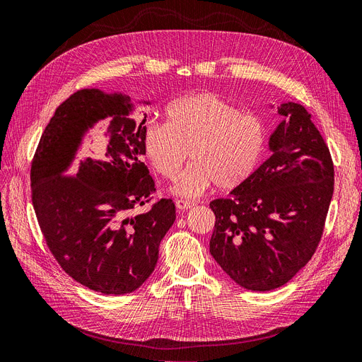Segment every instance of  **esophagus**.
Instances as JSON below:
<instances>
[{
    "mask_svg": "<svg viewBox=\"0 0 362 362\" xmlns=\"http://www.w3.org/2000/svg\"><path fill=\"white\" fill-rule=\"evenodd\" d=\"M175 205H177V209L178 211H187L194 206L193 202H189V200H182V199H177L175 200Z\"/></svg>",
    "mask_w": 362,
    "mask_h": 362,
    "instance_id": "esophagus-1",
    "label": "esophagus"
}]
</instances>
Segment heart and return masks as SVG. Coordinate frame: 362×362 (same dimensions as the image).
<instances>
[{
	"mask_svg": "<svg viewBox=\"0 0 362 362\" xmlns=\"http://www.w3.org/2000/svg\"><path fill=\"white\" fill-rule=\"evenodd\" d=\"M267 146L263 119L242 112L209 92L178 98L166 108V123L144 127L142 148L153 169L173 181L187 158H193L173 193L194 197L215 182L233 190L257 170Z\"/></svg>",
	"mask_w": 362,
	"mask_h": 362,
	"instance_id": "heart-1",
	"label": "heart"
}]
</instances>
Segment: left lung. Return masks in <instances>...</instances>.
<instances>
[{
  "mask_svg": "<svg viewBox=\"0 0 362 362\" xmlns=\"http://www.w3.org/2000/svg\"><path fill=\"white\" fill-rule=\"evenodd\" d=\"M267 160L252 177L215 199L211 255L238 285L272 291L308 264L321 240L334 192V165L306 108L278 107Z\"/></svg>",
  "mask_w": 362,
  "mask_h": 362,
  "instance_id": "1",
  "label": "left lung"
}]
</instances>
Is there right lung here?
Returning <instances> with one entry per match:
<instances>
[{
  "mask_svg": "<svg viewBox=\"0 0 362 362\" xmlns=\"http://www.w3.org/2000/svg\"><path fill=\"white\" fill-rule=\"evenodd\" d=\"M132 111L122 93H72L56 108L31 165L33 205L50 252L72 279L103 294H127L146 282L175 221L170 199L131 216L156 192L141 160L146 119L136 126ZM108 117L106 139L95 140L94 124Z\"/></svg>",
  "mask_w": 362,
  "mask_h": 362,
  "instance_id": "obj_1",
  "label": "right lung"
}]
</instances>
